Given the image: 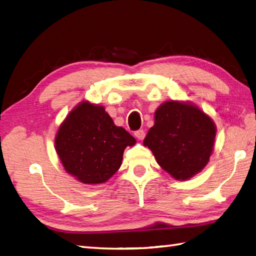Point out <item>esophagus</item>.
<instances>
[{"instance_id":"obj_1","label":"esophagus","mask_w":256,"mask_h":256,"mask_svg":"<svg viewBox=\"0 0 256 256\" xmlns=\"http://www.w3.org/2000/svg\"><path fill=\"white\" fill-rule=\"evenodd\" d=\"M134 135H135V138H138V140H144V138H145V130H136V132L134 133Z\"/></svg>"}]
</instances>
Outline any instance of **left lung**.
<instances>
[{
	"mask_svg": "<svg viewBox=\"0 0 256 256\" xmlns=\"http://www.w3.org/2000/svg\"><path fill=\"white\" fill-rule=\"evenodd\" d=\"M215 136V123L200 108L171 100L158 106L144 145L171 176L188 180L210 162Z\"/></svg>",
	"mask_w": 256,
	"mask_h": 256,
	"instance_id": "1",
	"label": "left lung"
}]
</instances>
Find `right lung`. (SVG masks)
Here are the masks:
<instances>
[{"label": "right lung", "instance_id": "obj_1", "mask_svg": "<svg viewBox=\"0 0 256 256\" xmlns=\"http://www.w3.org/2000/svg\"><path fill=\"white\" fill-rule=\"evenodd\" d=\"M135 142L104 106L82 101L58 128L56 150L68 174L84 184H100L118 170L124 150Z\"/></svg>", "mask_w": 256, "mask_h": 256}]
</instances>
